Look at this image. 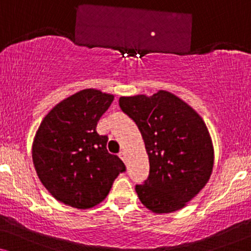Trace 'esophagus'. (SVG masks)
Masks as SVG:
<instances>
[{
    "label": "esophagus",
    "instance_id": "1",
    "mask_svg": "<svg viewBox=\"0 0 251 251\" xmlns=\"http://www.w3.org/2000/svg\"><path fill=\"white\" fill-rule=\"evenodd\" d=\"M119 157H120V159H121V160L123 161V162H125V161H126V155H125V152H120V153H119Z\"/></svg>",
    "mask_w": 251,
    "mask_h": 251
}]
</instances>
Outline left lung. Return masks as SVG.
<instances>
[{"instance_id": "left-lung-1", "label": "left lung", "mask_w": 251, "mask_h": 251, "mask_svg": "<svg viewBox=\"0 0 251 251\" xmlns=\"http://www.w3.org/2000/svg\"><path fill=\"white\" fill-rule=\"evenodd\" d=\"M122 112L138 126L150 173L136 185L142 203L155 214L179 210L210 178L214 147L200 115L170 92L120 97Z\"/></svg>"}]
</instances>
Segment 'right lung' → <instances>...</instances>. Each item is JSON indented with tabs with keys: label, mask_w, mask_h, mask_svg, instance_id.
I'll list each match as a JSON object with an SVG mask.
<instances>
[{
	"label": "right lung",
	"mask_w": 251,
	"mask_h": 251,
	"mask_svg": "<svg viewBox=\"0 0 251 251\" xmlns=\"http://www.w3.org/2000/svg\"><path fill=\"white\" fill-rule=\"evenodd\" d=\"M114 96L85 89L57 104L46 115L33 142V163L41 183L58 201L88 209L104 200L126 166L109 154L107 136L97 122Z\"/></svg>",
	"instance_id": "add662e5"
}]
</instances>
